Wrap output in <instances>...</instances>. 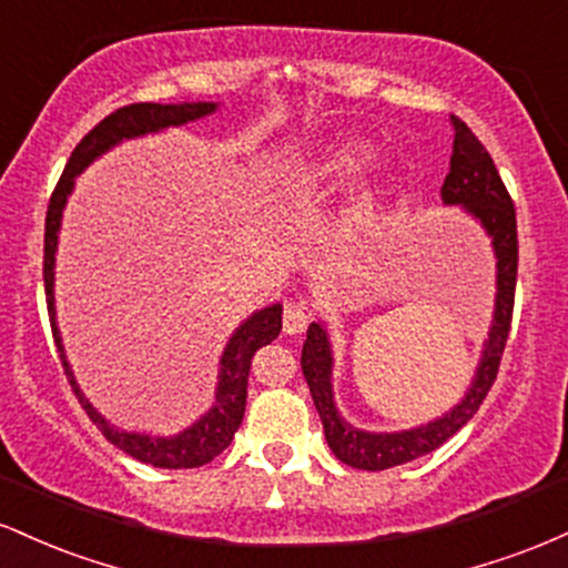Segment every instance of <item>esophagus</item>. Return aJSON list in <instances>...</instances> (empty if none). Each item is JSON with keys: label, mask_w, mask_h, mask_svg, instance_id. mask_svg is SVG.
<instances>
[{"label": "esophagus", "mask_w": 568, "mask_h": 568, "mask_svg": "<svg viewBox=\"0 0 568 568\" xmlns=\"http://www.w3.org/2000/svg\"><path fill=\"white\" fill-rule=\"evenodd\" d=\"M306 325H310V310H306L304 304H288L283 310V328H285V334L288 336H298V334H304L306 331Z\"/></svg>", "instance_id": "esophagus-1"}]
</instances>
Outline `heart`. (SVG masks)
Returning a JSON list of instances; mask_svg holds the SVG:
<instances>
[{"instance_id":"heart-1","label":"heart","mask_w":568,"mask_h":568,"mask_svg":"<svg viewBox=\"0 0 568 568\" xmlns=\"http://www.w3.org/2000/svg\"><path fill=\"white\" fill-rule=\"evenodd\" d=\"M363 160V146L357 143H338V146L328 149L323 158H317L310 168H304L296 179L291 181V197L296 202H312L317 194H323L325 189H334L342 184L347 175L361 165ZM384 200V181L379 175H368V179L357 181V186L352 189L347 216H344L342 230L344 234H355L357 230L368 224L374 219V213L379 211Z\"/></svg>"}]
</instances>
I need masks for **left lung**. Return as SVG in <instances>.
<instances>
[{"instance_id": "left-lung-1", "label": "left lung", "mask_w": 568, "mask_h": 568, "mask_svg": "<svg viewBox=\"0 0 568 568\" xmlns=\"http://www.w3.org/2000/svg\"><path fill=\"white\" fill-rule=\"evenodd\" d=\"M454 125V154L446 181L440 186V197L446 205H465L467 213L484 224L491 234L494 251H497V310L488 331V342L475 371L473 387L467 389L465 400L454 406L446 416L429 422L425 427L406 429V433H363L338 416L331 393V347L328 336L317 323L306 331L302 349V371L310 384L312 400L321 414L325 440L338 462L357 467V470H389V467L406 465L443 446L454 433H459L467 422L478 414L480 403L486 400L488 389L497 382L501 352L510 336L513 304H515V277H518V226H515V205L505 181L494 165L491 154L475 139V133L459 116L452 114Z\"/></svg>"}]
</instances>
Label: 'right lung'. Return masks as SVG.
I'll list each match as a JSON object with an SVG mask.
<instances>
[{
  "label": "right lung",
  "mask_w": 568,
  "mask_h": 568,
  "mask_svg": "<svg viewBox=\"0 0 568 568\" xmlns=\"http://www.w3.org/2000/svg\"><path fill=\"white\" fill-rule=\"evenodd\" d=\"M216 109V103H130L103 116L98 125L90 130L84 139L77 143L74 152L63 168L61 179L50 194L48 205V219H44V262H42V275H44V298H48V315H50V328H53V338L58 355H61L63 374L74 389V395L80 397L82 408L88 410L90 422L101 429L103 438L114 443L116 448L133 456V459L143 462V465L165 467V470H189V467H202L211 459L224 452L230 446L234 433H237L240 422L245 414V397H247V374H251V357L256 355V349L266 347L270 342H275L283 328V306H266V310L256 312L253 317L240 325L234 331V336L226 344L224 357H221V371H219V393H216V406L207 410L205 416L192 425L184 433L173 435V438H152V435H139V433H122L109 425L98 410L84 400V395L77 387L74 376H71L67 355H63L61 334H58L55 325V306H53V266H55V245H58V230H61V213L67 205V197L74 186V175L82 173L95 158H101L106 149H112L114 143L122 139H135L143 133H158L162 128L171 125H184L189 120H197V116L211 114Z\"/></svg>",
  "instance_id": "add662e5"
}]
</instances>
